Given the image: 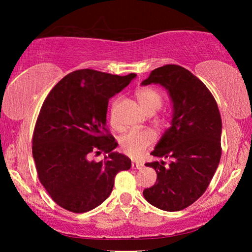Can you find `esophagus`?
<instances>
[{"mask_svg": "<svg viewBox=\"0 0 252 252\" xmlns=\"http://www.w3.org/2000/svg\"><path fill=\"white\" fill-rule=\"evenodd\" d=\"M132 168H133V169H142L143 163L141 161H132Z\"/></svg>", "mask_w": 252, "mask_h": 252, "instance_id": "34e87169", "label": "esophagus"}]
</instances>
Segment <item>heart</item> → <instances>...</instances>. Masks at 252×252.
Returning <instances> with one entry per match:
<instances>
[{
  "instance_id": "b5f03b06",
  "label": "heart",
  "mask_w": 252,
  "mask_h": 252,
  "mask_svg": "<svg viewBox=\"0 0 252 252\" xmlns=\"http://www.w3.org/2000/svg\"><path fill=\"white\" fill-rule=\"evenodd\" d=\"M136 99L147 113H155L163 103V96L159 91L152 88H141L135 92ZM111 123L114 125V117L111 114ZM156 135L151 130H130L121 135L120 146L122 151L131 157H138L151 146Z\"/></svg>"
}]
</instances>
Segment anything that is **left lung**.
<instances>
[{"mask_svg":"<svg viewBox=\"0 0 252 252\" xmlns=\"http://www.w3.org/2000/svg\"><path fill=\"white\" fill-rule=\"evenodd\" d=\"M151 83L169 91L173 116L171 126L151 152L163 160L146 163L156 170L157 182L144 189L143 195L161 210L179 211L201 197L218 168L222 123L212 93L189 70L160 66L142 82Z\"/></svg>","mask_w":252,"mask_h":252,"instance_id":"obj_1","label":"left lung"}]
</instances>
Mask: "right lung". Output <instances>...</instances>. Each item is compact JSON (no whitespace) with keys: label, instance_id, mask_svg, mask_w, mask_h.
<instances>
[{"label":"right lung","instance_id":"right-lung-1","mask_svg":"<svg viewBox=\"0 0 252 252\" xmlns=\"http://www.w3.org/2000/svg\"><path fill=\"white\" fill-rule=\"evenodd\" d=\"M135 73L114 75L83 69L65 75L44 100L35 123L32 153L42 186L60 207L82 213L104 201L117 173L131 160L113 152L118 142L106 129L110 97ZM92 153L107 156L90 160Z\"/></svg>","mask_w":252,"mask_h":252}]
</instances>
